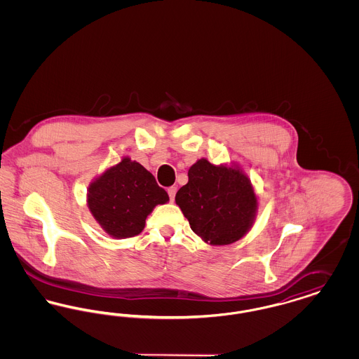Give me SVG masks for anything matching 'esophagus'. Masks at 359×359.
<instances>
[{
    "label": "esophagus",
    "mask_w": 359,
    "mask_h": 359,
    "mask_svg": "<svg viewBox=\"0 0 359 359\" xmlns=\"http://www.w3.org/2000/svg\"><path fill=\"white\" fill-rule=\"evenodd\" d=\"M176 191H177V188L172 187L168 188V195H170V199H171V202L175 201V195H176Z\"/></svg>",
    "instance_id": "1"
}]
</instances>
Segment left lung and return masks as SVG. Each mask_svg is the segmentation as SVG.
Segmentation results:
<instances>
[{
	"label": "left lung",
	"instance_id": "1",
	"mask_svg": "<svg viewBox=\"0 0 359 359\" xmlns=\"http://www.w3.org/2000/svg\"><path fill=\"white\" fill-rule=\"evenodd\" d=\"M192 231L210 245H230L252 227L257 198L239 168L198 160L188 171V183L175 196Z\"/></svg>",
	"mask_w": 359,
	"mask_h": 359
}]
</instances>
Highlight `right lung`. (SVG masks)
Segmentation results:
<instances>
[{
	"label": "right lung",
	"instance_id": "1",
	"mask_svg": "<svg viewBox=\"0 0 359 359\" xmlns=\"http://www.w3.org/2000/svg\"><path fill=\"white\" fill-rule=\"evenodd\" d=\"M168 201L167 191L158 187L154 175L129 157L103 172L87 194L93 217L113 238L140 234L154 207Z\"/></svg>",
	"mask_w": 359,
	"mask_h": 359
}]
</instances>
